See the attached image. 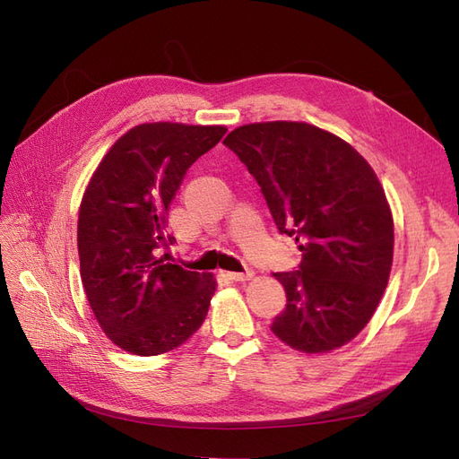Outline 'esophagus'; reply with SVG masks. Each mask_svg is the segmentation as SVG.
<instances>
[{"mask_svg":"<svg viewBox=\"0 0 459 459\" xmlns=\"http://www.w3.org/2000/svg\"><path fill=\"white\" fill-rule=\"evenodd\" d=\"M228 277L233 281H247V280H251V277H253V272H230Z\"/></svg>","mask_w":459,"mask_h":459,"instance_id":"1","label":"esophagus"}]
</instances>
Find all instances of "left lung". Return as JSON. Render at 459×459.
<instances>
[{
    "label": "left lung",
    "mask_w": 459,
    "mask_h": 459,
    "mask_svg": "<svg viewBox=\"0 0 459 459\" xmlns=\"http://www.w3.org/2000/svg\"><path fill=\"white\" fill-rule=\"evenodd\" d=\"M224 145L255 176L277 230L302 253L299 270L273 273L287 293L272 324L275 337L307 354L352 341L393 266V214L373 169L351 143L307 122L245 124Z\"/></svg>",
    "instance_id": "1"
}]
</instances>
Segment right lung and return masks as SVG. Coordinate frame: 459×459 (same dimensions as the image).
Masks as SVG:
<instances>
[{"label": "right lung", "instance_id": "obj_1", "mask_svg": "<svg viewBox=\"0 0 459 459\" xmlns=\"http://www.w3.org/2000/svg\"><path fill=\"white\" fill-rule=\"evenodd\" d=\"M228 130L140 124L108 149L78 214L80 275L97 324L122 351L157 356L184 344L206 317L212 273L162 253L174 238L169 206L189 166Z\"/></svg>", "mask_w": 459, "mask_h": 459}]
</instances>
